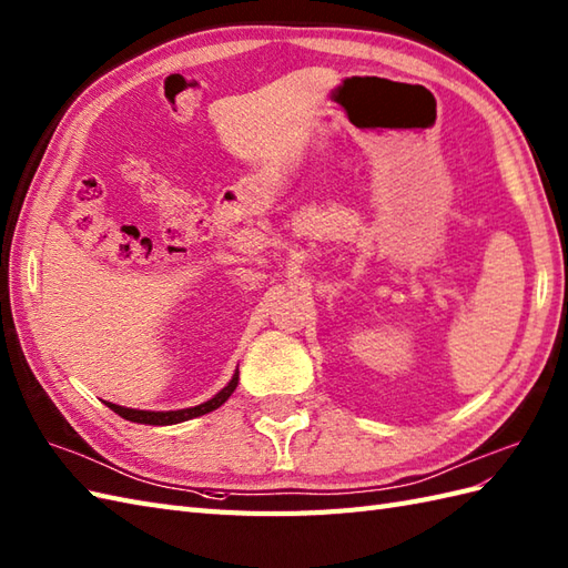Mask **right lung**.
Instances as JSON below:
<instances>
[{"instance_id":"1","label":"right lung","mask_w":568,"mask_h":568,"mask_svg":"<svg viewBox=\"0 0 568 568\" xmlns=\"http://www.w3.org/2000/svg\"><path fill=\"white\" fill-rule=\"evenodd\" d=\"M240 385V367H236L232 379L227 382V387H222L213 399H207L197 406H189V408H176V412H144V408H128V406H118L105 402V406L115 412L118 416H123L125 420H133V424H144V426H174V424H183V420L197 418L203 414L215 412L224 402L232 397V392Z\"/></svg>"}]
</instances>
